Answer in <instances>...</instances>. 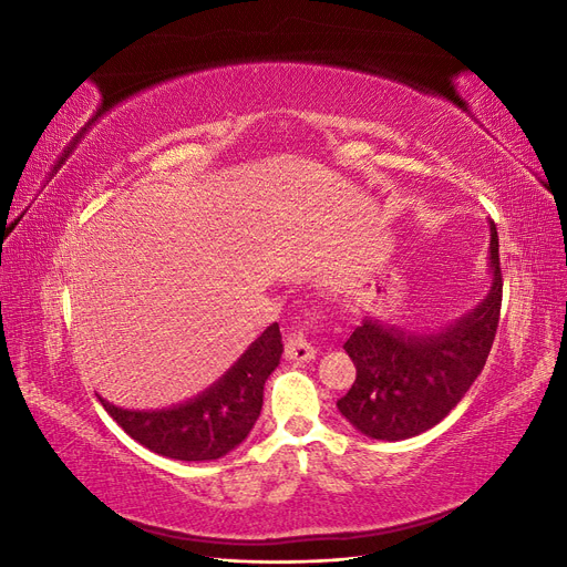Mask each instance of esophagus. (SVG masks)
Returning <instances> with one entry per match:
<instances>
[{"label": "esophagus", "instance_id": "1", "mask_svg": "<svg viewBox=\"0 0 567 567\" xmlns=\"http://www.w3.org/2000/svg\"><path fill=\"white\" fill-rule=\"evenodd\" d=\"M315 319L317 317L298 321L293 329L286 333V359H290V362H310V359H315L317 350L310 340V329Z\"/></svg>", "mask_w": 567, "mask_h": 567}]
</instances>
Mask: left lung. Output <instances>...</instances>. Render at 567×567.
<instances>
[{"mask_svg": "<svg viewBox=\"0 0 567 567\" xmlns=\"http://www.w3.org/2000/svg\"><path fill=\"white\" fill-rule=\"evenodd\" d=\"M492 288L475 310L433 336H406L364 319L346 340L357 379L340 414L373 440H406L437 425L475 383L502 312L499 236L489 234Z\"/></svg>", "mask_w": 567, "mask_h": 567, "instance_id": "obj_1", "label": "left lung"}]
</instances>
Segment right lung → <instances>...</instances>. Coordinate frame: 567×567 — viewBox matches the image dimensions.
I'll use <instances>...</instances> for the list:
<instances>
[{"label": "right lung", "mask_w": 567, "mask_h": 567, "mask_svg": "<svg viewBox=\"0 0 567 567\" xmlns=\"http://www.w3.org/2000/svg\"><path fill=\"white\" fill-rule=\"evenodd\" d=\"M284 346L279 323L257 338L246 354L196 400L161 411H130L101 400L123 431L151 452L177 461H210L241 444L260 416L269 373Z\"/></svg>", "instance_id": "1"}]
</instances>
